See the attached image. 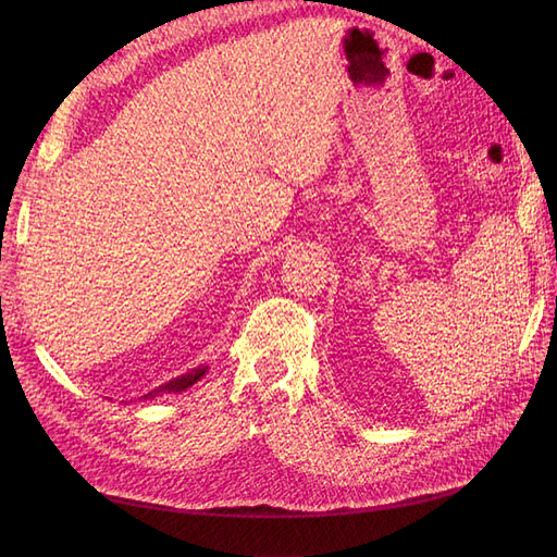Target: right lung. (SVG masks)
<instances>
[{
  "label": "right lung",
  "instance_id": "1",
  "mask_svg": "<svg viewBox=\"0 0 557 557\" xmlns=\"http://www.w3.org/2000/svg\"><path fill=\"white\" fill-rule=\"evenodd\" d=\"M207 369H209V364H201V367L193 369V372L183 374V376H178V379H174V381H170V383H164V385L156 387L153 393L144 395V399H148V397H156V395H160V393H183L185 387H190L193 383H197L201 376H205V374H207Z\"/></svg>",
  "mask_w": 557,
  "mask_h": 557
}]
</instances>
